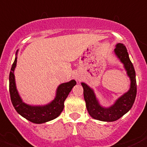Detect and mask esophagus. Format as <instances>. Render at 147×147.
<instances>
[{"instance_id": "obj_1", "label": "esophagus", "mask_w": 147, "mask_h": 147, "mask_svg": "<svg viewBox=\"0 0 147 147\" xmlns=\"http://www.w3.org/2000/svg\"><path fill=\"white\" fill-rule=\"evenodd\" d=\"M75 79H76V80H80V77L78 75H76V76H75Z\"/></svg>"}]
</instances>
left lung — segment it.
Returning a JSON list of instances; mask_svg holds the SVG:
<instances>
[{
  "label": "left lung",
  "mask_w": 147,
  "mask_h": 147,
  "mask_svg": "<svg viewBox=\"0 0 147 147\" xmlns=\"http://www.w3.org/2000/svg\"><path fill=\"white\" fill-rule=\"evenodd\" d=\"M115 54L124 65L127 71L128 76L131 80V87L129 91L124 94L117 100L112 106L109 108H103L100 106L96 100L94 93L86 84L82 83L83 87L84 99L86 102V108L89 115L96 120L112 122L118 120L126 113L131 109L133 106L137 94V82L135 77V71L133 64L129 57L127 49L123 44H117L115 49Z\"/></svg>",
  "instance_id": "8db88e82"
}]
</instances>
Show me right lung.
<instances>
[{
	"instance_id": "obj_1",
	"label": "right lung",
	"mask_w": 147,
	"mask_h": 147,
	"mask_svg": "<svg viewBox=\"0 0 147 147\" xmlns=\"http://www.w3.org/2000/svg\"><path fill=\"white\" fill-rule=\"evenodd\" d=\"M17 57L15 59L9 73V94L12 103L19 115L34 123H43L56 118L64 109V102L71 89L76 84L75 80L61 84L56 91V98L52 102L44 106H31L22 102L15 82L14 70L16 66Z\"/></svg>"
}]
</instances>
